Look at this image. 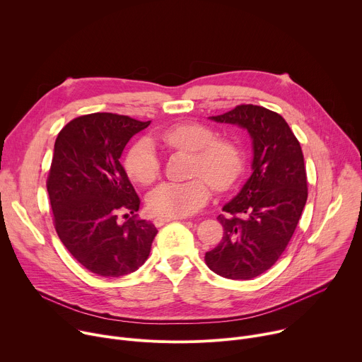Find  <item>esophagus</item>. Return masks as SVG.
<instances>
[{
	"label": "esophagus",
	"instance_id": "obj_1",
	"mask_svg": "<svg viewBox=\"0 0 362 362\" xmlns=\"http://www.w3.org/2000/svg\"><path fill=\"white\" fill-rule=\"evenodd\" d=\"M173 220H182V218H180V217H156V218H153V224L156 227H160V226H164V224H167Z\"/></svg>",
	"mask_w": 362,
	"mask_h": 362
}]
</instances>
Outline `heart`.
Here are the masks:
<instances>
[{"label": "heart", "instance_id": "1", "mask_svg": "<svg viewBox=\"0 0 362 362\" xmlns=\"http://www.w3.org/2000/svg\"><path fill=\"white\" fill-rule=\"evenodd\" d=\"M158 141L177 151L192 153V178L184 182H164L148 195V207L163 217H188L202 209L210 197L209 184L218 191L227 189L243 170V153L228 138H217L213 128L199 122L173 125L156 135ZM128 175L141 185H149L159 177V159L146 139L138 141L127 153Z\"/></svg>", "mask_w": 362, "mask_h": 362}]
</instances>
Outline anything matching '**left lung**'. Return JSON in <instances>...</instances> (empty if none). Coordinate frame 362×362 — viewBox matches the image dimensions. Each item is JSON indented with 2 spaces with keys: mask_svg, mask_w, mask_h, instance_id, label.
<instances>
[{
  "mask_svg": "<svg viewBox=\"0 0 362 362\" xmlns=\"http://www.w3.org/2000/svg\"><path fill=\"white\" fill-rule=\"evenodd\" d=\"M210 119L249 132L253 173L217 217L224 234L206 263L223 277L249 280L277 262L295 233L308 198L303 153L286 120L263 106L238 105Z\"/></svg>",
  "mask_w": 362,
  "mask_h": 362,
  "instance_id": "1",
  "label": "left lung"
}]
</instances>
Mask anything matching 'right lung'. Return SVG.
Here are the masks:
<instances>
[{
    "instance_id": "right-lung-1",
    "label": "right lung",
    "mask_w": 362,
    "mask_h": 362,
    "mask_svg": "<svg viewBox=\"0 0 362 362\" xmlns=\"http://www.w3.org/2000/svg\"><path fill=\"white\" fill-rule=\"evenodd\" d=\"M149 124L98 112L70 120L57 135L47 178L54 227L70 255L98 276L138 270L158 233L136 218L139 197L119 163L129 139ZM120 212L133 217L119 223Z\"/></svg>"
}]
</instances>
